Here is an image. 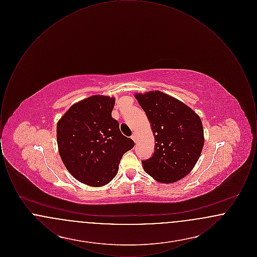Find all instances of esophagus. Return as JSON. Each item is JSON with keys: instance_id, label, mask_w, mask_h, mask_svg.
Here are the masks:
<instances>
[{"instance_id": "34e87169", "label": "esophagus", "mask_w": 257, "mask_h": 257, "mask_svg": "<svg viewBox=\"0 0 257 257\" xmlns=\"http://www.w3.org/2000/svg\"><path fill=\"white\" fill-rule=\"evenodd\" d=\"M131 138H132V140H133L134 142H137V140H138V135H137V133H134V134L131 136Z\"/></svg>"}]
</instances>
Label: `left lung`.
<instances>
[{
    "instance_id": "1",
    "label": "left lung",
    "mask_w": 257,
    "mask_h": 257,
    "mask_svg": "<svg viewBox=\"0 0 257 257\" xmlns=\"http://www.w3.org/2000/svg\"><path fill=\"white\" fill-rule=\"evenodd\" d=\"M147 113L155 138V151L142 161L147 174L161 183L182 179L196 166L204 134L200 117L176 98L159 91L135 95Z\"/></svg>"
}]
</instances>
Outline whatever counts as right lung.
I'll return each mask as SVG.
<instances>
[{"label":"right lung","instance_id":"obj_1","mask_svg":"<svg viewBox=\"0 0 257 257\" xmlns=\"http://www.w3.org/2000/svg\"><path fill=\"white\" fill-rule=\"evenodd\" d=\"M115 99L93 95L75 103L57 124L61 160L74 177L91 187L115 177L123 154L135 146L111 117Z\"/></svg>","mask_w":257,"mask_h":257}]
</instances>
